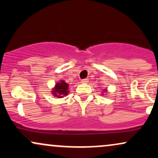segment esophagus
Returning <instances> with one entry per match:
<instances>
[{
	"label": "esophagus",
	"instance_id": "34e87169",
	"mask_svg": "<svg viewBox=\"0 0 158 158\" xmlns=\"http://www.w3.org/2000/svg\"><path fill=\"white\" fill-rule=\"evenodd\" d=\"M89 81V80H88V79H82V80H81V83H83V84H86V83H87Z\"/></svg>",
	"mask_w": 158,
	"mask_h": 158
}]
</instances>
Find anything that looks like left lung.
Instances as JSON below:
<instances>
[{"label":"left lung","mask_w":158,"mask_h":158,"mask_svg":"<svg viewBox=\"0 0 158 158\" xmlns=\"http://www.w3.org/2000/svg\"><path fill=\"white\" fill-rule=\"evenodd\" d=\"M108 93L107 89H104L103 90H102V94H101V95H104V93Z\"/></svg>","instance_id":"left-lung-1"}]
</instances>
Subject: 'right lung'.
I'll list each match as a JSON object with an SVG mask.
<instances>
[{"label": "right lung", "instance_id": "obj_1", "mask_svg": "<svg viewBox=\"0 0 158 158\" xmlns=\"http://www.w3.org/2000/svg\"><path fill=\"white\" fill-rule=\"evenodd\" d=\"M54 96L57 98H62L69 93V85L64 80H60L55 84L51 91Z\"/></svg>", "mask_w": 158, "mask_h": 158}]
</instances>
